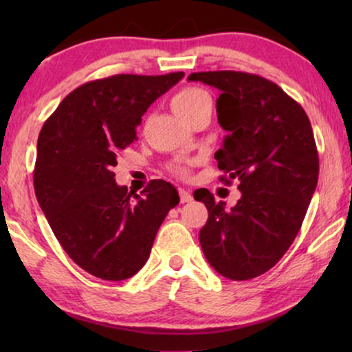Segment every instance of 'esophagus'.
Returning a JSON list of instances; mask_svg holds the SVG:
<instances>
[{"label":"esophagus","instance_id":"esophagus-1","mask_svg":"<svg viewBox=\"0 0 352 352\" xmlns=\"http://www.w3.org/2000/svg\"><path fill=\"white\" fill-rule=\"evenodd\" d=\"M179 199H181V204H187V201L192 200V194L186 189H179Z\"/></svg>","mask_w":352,"mask_h":352}]
</instances>
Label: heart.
<instances>
[{"label": "heart", "mask_w": 352, "mask_h": 352, "mask_svg": "<svg viewBox=\"0 0 352 352\" xmlns=\"http://www.w3.org/2000/svg\"><path fill=\"white\" fill-rule=\"evenodd\" d=\"M171 107L175 110L177 117L182 118L186 122L190 115L199 112L204 107H211V99L210 96L205 93L204 89L199 88H186L179 91V93L173 96L171 99ZM177 175H184L182 168H176L175 170Z\"/></svg>", "instance_id": "b5f03b06"}]
</instances>
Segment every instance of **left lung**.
<instances>
[{"instance_id": "obj_1", "label": "left lung", "mask_w": 352, "mask_h": 352, "mask_svg": "<svg viewBox=\"0 0 352 352\" xmlns=\"http://www.w3.org/2000/svg\"><path fill=\"white\" fill-rule=\"evenodd\" d=\"M190 81L213 86L218 123L226 131L214 153L221 181L239 179L232 208L210 190L194 199L208 208L199 240L206 261L230 280H248L276 266L300 232L319 179L311 122L300 104L263 76L199 72Z\"/></svg>"}]
</instances>
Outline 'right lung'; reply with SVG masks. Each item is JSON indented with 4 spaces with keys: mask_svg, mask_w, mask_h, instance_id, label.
<instances>
[{
    "mask_svg": "<svg viewBox=\"0 0 352 352\" xmlns=\"http://www.w3.org/2000/svg\"><path fill=\"white\" fill-rule=\"evenodd\" d=\"M184 72L113 75L72 91L43 124L33 173L35 194L65 253L91 276L124 280L141 269L168 211L179 204L170 182L140 195L115 182L113 166L136 139L151 104Z\"/></svg>",
    "mask_w": 352,
    "mask_h": 352,
    "instance_id": "add662e5",
    "label": "right lung"
}]
</instances>
